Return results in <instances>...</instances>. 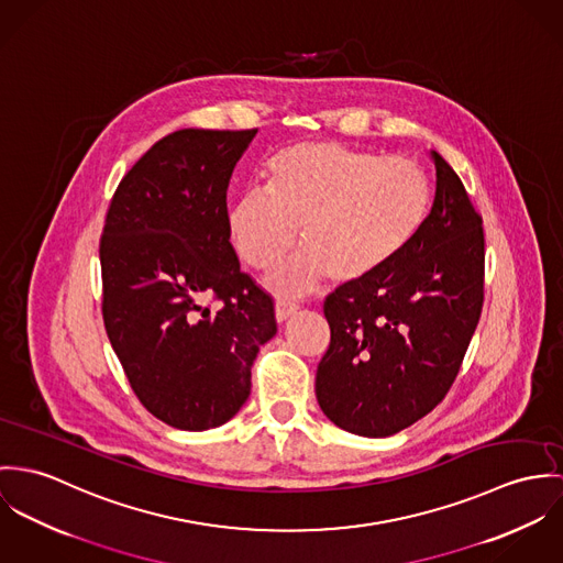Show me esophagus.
I'll return each instance as SVG.
<instances>
[{
	"instance_id": "obj_1",
	"label": "esophagus",
	"mask_w": 563,
	"mask_h": 563,
	"mask_svg": "<svg viewBox=\"0 0 563 563\" xmlns=\"http://www.w3.org/2000/svg\"><path fill=\"white\" fill-rule=\"evenodd\" d=\"M298 312V305H294V302H285V300H278L276 302V321L278 323H283V321H287L291 314H296Z\"/></svg>"
}]
</instances>
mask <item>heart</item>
Here are the masks:
<instances>
[{"label": "heart", "mask_w": 563, "mask_h": 563, "mask_svg": "<svg viewBox=\"0 0 563 563\" xmlns=\"http://www.w3.org/2000/svg\"><path fill=\"white\" fill-rule=\"evenodd\" d=\"M432 207L426 170L339 142H300L272 157L265 189H246L227 213L231 242L256 269L276 267L300 242L305 254L272 285L300 294L325 276L356 285L393 263L421 233Z\"/></svg>", "instance_id": "b5f03b06"}]
</instances>
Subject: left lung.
I'll list each match as a JSON object with an SVG mask.
<instances>
[{
    "mask_svg": "<svg viewBox=\"0 0 563 563\" xmlns=\"http://www.w3.org/2000/svg\"><path fill=\"white\" fill-rule=\"evenodd\" d=\"M437 194L415 242L375 276L325 302L330 345L314 395L358 437H393L432 412L460 372L484 305L482 216L432 151Z\"/></svg>",
    "mask_w": 563,
    "mask_h": 563,
    "instance_id": "1",
    "label": "left lung"
}]
</instances>
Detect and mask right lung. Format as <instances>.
I'll use <instances>...</instances> for the list:
<instances>
[{"mask_svg":"<svg viewBox=\"0 0 563 563\" xmlns=\"http://www.w3.org/2000/svg\"><path fill=\"white\" fill-rule=\"evenodd\" d=\"M256 129H181L126 173L101 235L103 323L142 406L202 432L251 395L258 347L276 334L274 302L240 269L227 189ZM209 297L221 302L213 312Z\"/></svg>","mask_w":563,"mask_h":563,"instance_id":"obj_1","label":"right lung"}]
</instances>
